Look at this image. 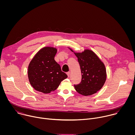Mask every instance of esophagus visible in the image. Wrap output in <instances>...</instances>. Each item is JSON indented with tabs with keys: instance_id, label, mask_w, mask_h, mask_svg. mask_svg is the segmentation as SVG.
Returning a JSON list of instances; mask_svg holds the SVG:
<instances>
[{
	"instance_id": "34e87169",
	"label": "esophagus",
	"mask_w": 135,
	"mask_h": 135,
	"mask_svg": "<svg viewBox=\"0 0 135 135\" xmlns=\"http://www.w3.org/2000/svg\"><path fill=\"white\" fill-rule=\"evenodd\" d=\"M70 74V71H68V72H67V74L68 76H69Z\"/></svg>"
}]
</instances>
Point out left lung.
<instances>
[{
	"label": "left lung",
	"mask_w": 135,
	"mask_h": 135,
	"mask_svg": "<svg viewBox=\"0 0 135 135\" xmlns=\"http://www.w3.org/2000/svg\"><path fill=\"white\" fill-rule=\"evenodd\" d=\"M74 53L78 58L82 73L81 82L74 85L75 89L82 95H92L100 90L105 84L106 80L105 66L91 50H85L82 53Z\"/></svg>",
	"instance_id": "obj_1"
}]
</instances>
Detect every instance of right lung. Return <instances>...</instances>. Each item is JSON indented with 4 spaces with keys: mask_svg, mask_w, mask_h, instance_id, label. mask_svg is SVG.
<instances>
[{
    "mask_svg": "<svg viewBox=\"0 0 135 135\" xmlns=\"http://www.w3.org/2000/svg\"><path fill=\"white\" fill-rule=\"evenodd\" d=\"M55 48L45 47L38 51L30 61L28 70L29 82L37 91L49 93L56 90L67 78L54 60Z\"/></svg>",
    "mask_w": 135,
    "mask_h": 135,
    "instance_id": "obj_1",
    "label": "right lung"
}]
</instances>
